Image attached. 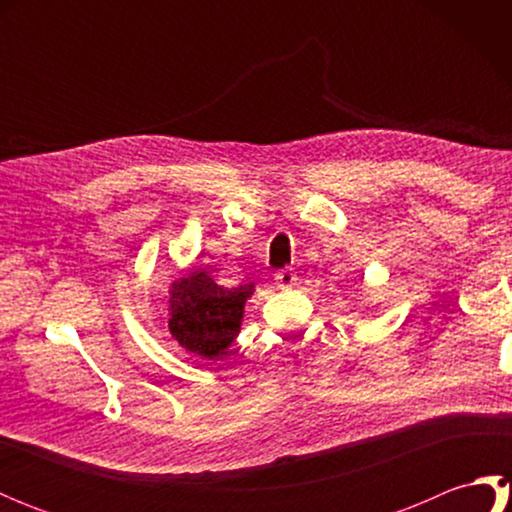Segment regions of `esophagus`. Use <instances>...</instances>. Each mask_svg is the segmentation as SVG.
<instances>
[{
	"instance_id": "34e87169",
	"label": "esophagus",
	"mask_w": 512,
	"mask_h": 512,
	"mask_svg": "<svg viewBox=\"0 0 512 512\" xmlns=\"http://www.w3.org/2000/svg\"><path fill=\"white\" fill-rule=\"evenodd\" d=\"M275 281H277V286H279L281 290H286V288L295 286L297 275L292 273V270H279V273H275Z\"/></svg>"
}]
</instances>
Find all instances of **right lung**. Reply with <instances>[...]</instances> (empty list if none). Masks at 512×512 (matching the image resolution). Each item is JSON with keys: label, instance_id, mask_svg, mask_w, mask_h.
<instances>
[{"label": "right lung", "instance_id": "right-lung-1", "mask_svg": "<svg viewBox=\"0 0 512 512\" xmlns=\"http://www.w3.org/2000/svg\"><path fill=\"white\" fill-rule=\"evenodd\" d=\"M255 284L224 288L204 268L180 277L169 288V332L189 354L220 361L242 328L246 299Z\"/></svg>", "mask_w": 512, "mask_h": 512}]
</instances>
